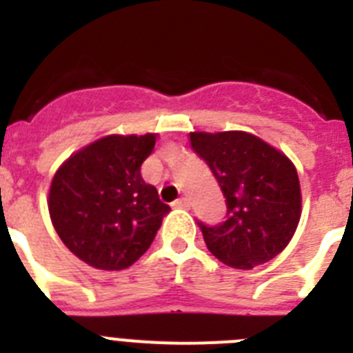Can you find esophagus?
<instances>
[{
  "instance_id": "esophagus-1",
  "label": "esophagus",
  "mask_w": 353,
  "mask_h": 353,
  "mask_svg": "<svg viewBox=\"0 0 353 353\" xmlns=\"http://www.w3.org/2000/svg\"><path fill=\"white\" fill-rule=\"evenodd\" d=\"M174 207L176 208H189L191 207V205H189V199L187 198H180V199H176V201H174Z\"/></svg>"
}]
</instances>
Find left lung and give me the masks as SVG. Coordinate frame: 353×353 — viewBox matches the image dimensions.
Masks as SVG:
<instances>
[{
    "label": "left lung",
    "mask_w": 353,
    "mask_h": 353,
    "mask_svg": "<svg viewBox=\"0 0 353 353\" xmlns=\"http://www.w3.org/2000/svg\"><path fill=\"white\" fill-rule=\"evenodd\" d=\"M189 138L226 198L223 224L198 223L208 251L239 270L276 258L301 221V182L293 162L244 130L191 132Z\"/></svg>",
    "instance_id": "left-lung-1"
}]
</instances>
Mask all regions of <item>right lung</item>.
Returning <instances> with one entry per match:
<instances>
[{
	"label": "right lung",
	"mask_w": 353,
	"mask_h": 353,
	"mask_svg": "<svg viewBox=\"0 0 353 353\" xmlns=\"http://www.w3.org/2000/svg\"><path fill=\"white\" fill-rule=\"evenodd\" d=\"M157 134H111L77 150L58 168L49 215L61 242L84 263L123 270L152 245L171 210L141 176Z\"/></svg>",
	"instance_id": "1"
}]
</instances>
